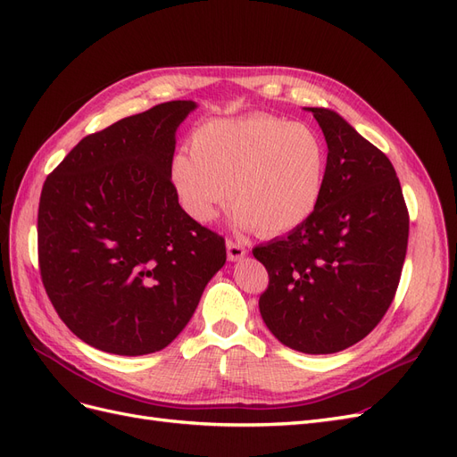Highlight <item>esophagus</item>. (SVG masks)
<instances>
[{"label": "esophagus", "mask_w": 457, "mask_h": 457, "mask_svg": "<svg viewBox=\"0 0 457 457\" xmlns=\"http://www.w3.org/2000/svg\"><path fill=\"white\" fill-rule=\"evenodd\" d=\"M245 253H247L245 245H242L240 242L227 240V257H228V261H240Z\"/></svg>", "instance_id": "34e87169"}]
</instances>
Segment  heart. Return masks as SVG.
Masks as SVG:
<instances>
[{"label": "heart", "mask_w": 457, "mask_h": 457, "mask_svg": "<svg viewBox=\"0 0 457 457\" xmlns=\"http://www.w3.org/2000/svg\"><path fill=\"white\" fill-rule=\"evenodd\" d=\"M171 160V183L188 215L210 223L232 198L237 223L261 237L303 225L324 195L328 146L305 123L270 114L210 120Z\"/></svg>", "instance_id": "obj_1"}]
</instances>
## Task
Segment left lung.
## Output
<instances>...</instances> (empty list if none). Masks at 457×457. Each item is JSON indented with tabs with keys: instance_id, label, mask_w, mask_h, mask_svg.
Here are the masks:
<instances>
[{
	"instance_id": "8db88e82",
	"label": "left lung",
	"mask_w": 457,
	"mask_h": 457,
	"mask_svg": "<svg viewBox=\"0 0 457 457\" xmlns=\"http://www.w3.org/2000/svg\"><path fill=\"white\" fill-rule=\"evenodd\" d=\"M328 145L320 204L284 238L253 247L269 286L259 311L289 349L329 354L364 339L389 311L410 215L391 160L339 114L309 108Z\"/></svg>"
}]
</instances>
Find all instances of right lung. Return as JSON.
<instances>
[{
	"mask_svg": "<svg viewBox=\"0 0 457 457\" xmlns=\"http://www.w3.org/2000/svg\"><path fill=\"white\" fill-rule=\"evenodd\" d=\"M192 101H170L84 137L44 183L41 282L61 320L91 347L162 351L225 265L220 234L179 205L175 131Z\"/></svg>",
	"mask_w": 457,
	"mask_h": 457,
	"instance_id": "obj_1",
	"label": "right lung"
}]
</instances>
